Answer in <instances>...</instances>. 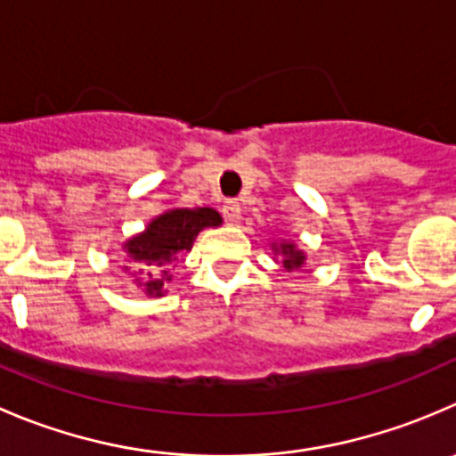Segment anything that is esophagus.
Masks as SVG:
<instances>
[{"label": "esophagus", "mask_w": 456, "mask_h": 456, "mask_svg": "<svg viewBox=\"0 0 456 456\" xmlns=\"http://www.w3.org/2000/svg\"><path fill=\"white\" fill-rule=\"evenodd\" d=\"M223 216L229 224H238L240 223V205L238 202H224Z\"/></svg>", "instance_id": "34e87169"}]
</instances>
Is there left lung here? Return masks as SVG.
I'll list each match as a JSON object with an SVG mask.
<instances>
[{
	"mask_svg": "<svg viewBox=\"0 0 456 456\" xmlns=\"http://www.w3.org/2000/svg\"><path fill=\"white\" fill-rule=\"evenodd\" d=\"M272 251H273V256H281L282 267H285L287 272L300 269L305 265V260H307V254H305L303 249H298V247H296V242H291V240H273Z\"/></svg>",
	"mask_w": 456,
	"mask_h": 456,
	"instance_id": "1",
	"label": "left lung"
}]
</instances>
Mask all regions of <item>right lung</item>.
Wrapping results in <instances>:
<instances>
[{"instance_id":"right-lung-1","label":"right lung","mask_w":456,"mask_h":456,"mask_svg":"<svg viewBox=\"0 0 456 456\" xmlns=\"http://www.w3.org/2000/svg\"><path fill=\"white\" fill-rule=\"evenodd\" d=\"M223 216L211 207H175L156 216L144 232L122 242L125 272H134L135 282L149 298L167 294V285L174 281V269L183 251H191L198 233L207 227H220Z\"/></svg>"}]
</instances>
